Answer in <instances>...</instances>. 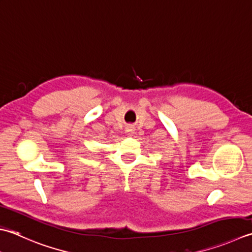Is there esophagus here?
<instances>
[{"label": "esophagus", "mask_w": 252, "mask_h": 252, "mask_svg": "<svg viewBox=\"0 0 252 252\" xmlns=\"http://www.w3.org/2000/svg\"><path fill=\"white\" fill-rule=\"evenodd\" d=\"M126 132L127 133V135H132L133 133H134V126H126Z\"/></svg>", "instance_id": "34e87169"}]
</instances>
